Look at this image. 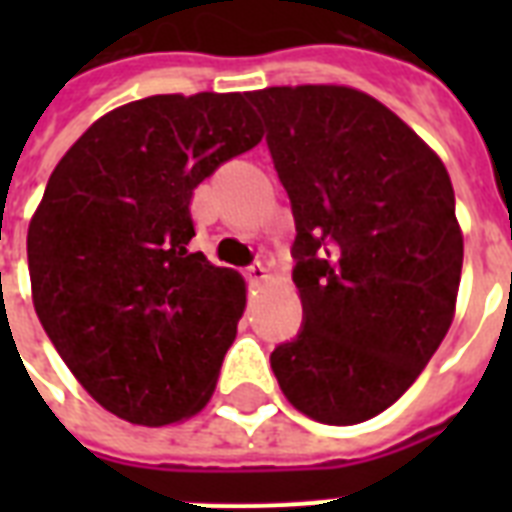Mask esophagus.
<instances>
[{"label": "esophagus", "instance_id": "obj_1", "mask_svg": "<svg viewBox=\"0 0 512 512\" xmlns=\"http://www.w3.org/2000/svg\"><path fill=\"white\" fill-rule=\"evenodd\" d=\"M247 279L252 281V284H265V281L271 279V268H268V265H263V263L249 265Z\"/></svg>", "mask_w": 512, "mask_h": 512}]
</instances>
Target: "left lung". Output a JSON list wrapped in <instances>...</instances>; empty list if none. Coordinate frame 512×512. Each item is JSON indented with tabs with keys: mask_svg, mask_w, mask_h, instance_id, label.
<instances>
[{
	"mask_svg": "<svg viewBox=\"0 0 512 512\" xmlns=\"http://www.w3.org/2000/svg\"><path fill=\"white\" fill-rule=\"evenodd\" d=\"M295 215L303 332L271 353L281 393L327 425L396 404L454 319L462 228L438 154L345 84L247 92Z\"/></svg>",
	"mask_w": 512,
	"mask_h": 512,
	"instance_id": "8db88e82",
	"label": "left lung"
}]
</instances>
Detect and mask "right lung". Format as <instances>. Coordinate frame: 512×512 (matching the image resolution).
<instances>
[{
	"label": "right lung",
	"instance_id": "1",
	"mask_svg": "<svg viewBox=\"0 0 512 512\" xmlns=\"http://www.w3.org/2000/svg\"><path fill=\"white\" fill-rule=\"evenodd\" d=\"M263 140L241 92L151 95L100 116L60 159L28 225L36 316L79 385L116 417L199 414L247 284L188 244L193 188Z\"/></svg>",
	"mask_w": 512,
	"mask_h": 512
}]
</instances>
